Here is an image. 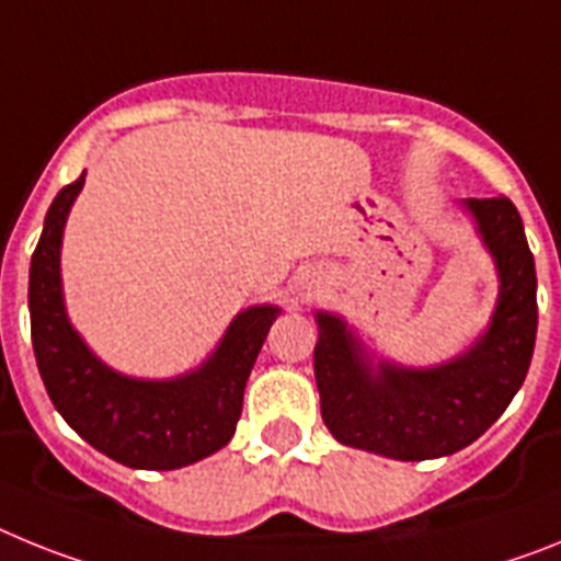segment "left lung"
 <instances>
[{"label": "left lung", "mask_w": 561, "mask_h": 561, "mask_svg": "<svg viewBox=\"0 0 561 561\" xmlns=\"http://www.w3.org/2000/svg\"><path fill=\"white\" fill-rule=\"evenodd\" d=\"M500 276L489 328L466 353L437 367L378 362L347 321L316 313L313 350L321 417L344 446L396 457L432 460L466 449L503 415L523 387L537 341V271L523 217L508 197L462 199Z\"/></svg>", "instance_id": "left-lung-1"}]
</instances>
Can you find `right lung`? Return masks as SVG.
Wrapping results in <instances>:
<instances>
[{
	"label": "right lung",
	"mask_w": 561,
	"mask_h": 561,
	"mask_svg": "<svg viewBox=\"0 0 561 561\" xmlns=\"http://www.w3.org/2000/svg\"><path fill=\"white\" fill-rule=\"evenodd\" d=\"M84 174L53 199L31 260V335L38 373L58 415L90 446L129 469L169 471L220 451L240 421L248 375L276 305L237 313L217 350L197 369L165 381L106 367L70 324L61 294V237Z\"/></svg>",
	"instance_id": "obj_1"
}]
</instances>
